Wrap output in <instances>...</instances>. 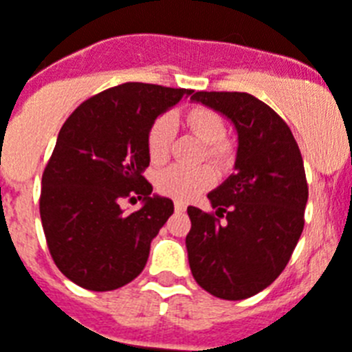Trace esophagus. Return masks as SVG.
Here are the masks:
<instances>
[{"label": "esophagus", "instance_id": "34e87169", "mask_svg": "<svg viewBox=\"0 0 352 352\" xmlns=\"http://www.w3.org/2000/svg\"><path fill=\"white\" fill-rule=\"evenodd\" d=\"M174 209H176V213H184L187 207H185L184 201H176V204H174Z\"/></svg>", "mask_w": 352, "mask_h": 352}]
</instances>
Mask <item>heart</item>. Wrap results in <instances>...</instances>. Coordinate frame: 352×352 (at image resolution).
I'll list each match as a JSON object with an SVG mask.
<instances>
[{"label":"heart","mask_w":352,"mask_h":352,"mask_svg":"<svg viewBox=\"0 0 352 352\" xmlns=\"http://www.w3.org/2000/svg\"><path fill=\"white\" fill-rule=\"evenodd\" d=\"M182 121L196 138L204 143V152L211 162L224 165L230 162L231 146L224 139L226 124L222 117L211 108H192L182 116ZM170 141V119L167 116L157 117L146 133V152L154 163H162L168 154ZM217 174L209 165L182 167L173 165L157 174V190L178 201L192 200L214 184Z\"/></svg>","instance_id":"heart-1"}]
</instances>
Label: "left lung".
<instances>
[{
	"label": "left lung",
	"mask_w": 352,
	"mask_h": 352,
	"mask_svg": "<svg viewBox=\"0 0 352 352\" xmlns=\"http://www.w3.org/2000/svg\"><path fill=\"white\" fill-rule=\"evenodd\" d=\"M190 99L233 121L239 151L236 173L207 195L214 211L187 209L189 266L206 292L241 301L279 277L303 233V157L287 122L257 97L196 91Z\"/></svg>",
	"instance_id": "obj_1"
}]
</instances>
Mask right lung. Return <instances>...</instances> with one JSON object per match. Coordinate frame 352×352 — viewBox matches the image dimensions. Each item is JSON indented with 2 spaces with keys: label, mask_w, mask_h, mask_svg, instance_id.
Returning a JSON list of instances; mask_svg holds the SVG:
<instances>
[{
  "label": "right lung",
  "mask_w": 352,
  "mask_h": 352,
  "mask_svg": "<svg viewBox=\"0 0 352 352\" xmlns=\"http://www.w3.org/2000/svg\"><path fill=\"white\" fill-rule=\"evenodd\" d=\"M192 89L124 82L89 97L65 119L42 174L40 219L56 268L78 287L116 290L145 268L151 242L174 213L143 176L146 133ZM143 197L126 214L120 200Z\"/></svg>",
  "instance_id": "obj_1"
}]
</instances>
